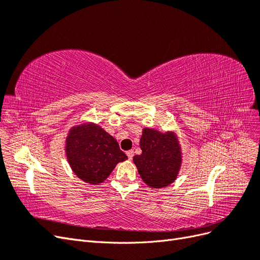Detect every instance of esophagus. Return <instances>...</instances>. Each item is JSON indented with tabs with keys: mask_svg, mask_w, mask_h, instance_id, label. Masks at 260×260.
I'll list each match as a JSON object with an SVG mask.
<instances>
[{
	"mask_svg": "<svg viewBox=\"0 0 260 260\" xmlns=\"http://www.w3.org/2000/svg\"><path fill=\"white\" fill-rule=\"evenodd\" d=\"M133 154H135V152H133L132 149H130V151L127 152V156H128V158H129L130 160L133 158Z\"/></svg>",
	"mask_w": 260,
	"mask_h": 260,
	"instance_id": "obj_1",
	"label": "esophagus"
}]
</instances>
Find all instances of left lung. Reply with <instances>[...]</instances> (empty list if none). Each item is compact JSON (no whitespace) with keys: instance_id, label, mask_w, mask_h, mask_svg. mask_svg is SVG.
Listing matches in <instances>:
<instances>
[{"instance_id":"obj_1","label":"left lung","mask_w":260,"mask_h":260,"mask_svg":"<svg viewBox=\"0 0 260 260\" xmlns=\"http://www.w3.org/2000/svg\"><path fill=\"white\" fill-rule=\"evenodd\" d=\"M142 154L133 157L139 174L151 187L159 188L176 180L181 166V152L172 133L143 129L140 140Z\"/></svg>"}]
</instances>
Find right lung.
<instances>
[{
	"mask_svg": "<svg viewBox=\"0 0 260 260\" xmlns=\"http://www.w3.org/2000/svg\"><path fill=\"white\" fill-rule=\"evenodd\" d=\"M66 154L75 174L91 184L103 182L118 162L128 158L117 141L95 124L79 125L70 131Z\"/></svg>",
	"mask_w": 260,
	"mask_h": 260,
	"instance_id": "1",
	"label": "right lung"
}]
</instances>
